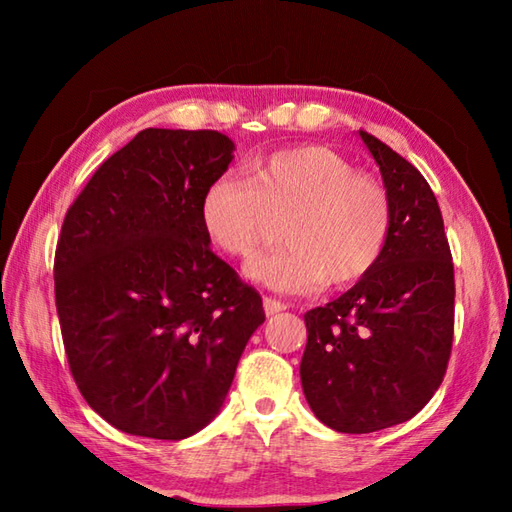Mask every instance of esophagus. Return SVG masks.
I'll return each mask as SVG.
<instances>
[{
	"instance_id": "34e87169",
	"label": "esophagus",
	"mask_w": 512,
	"mask_h": 512,
	"mask_svg": "<svg viewBox=\"0 0 512 512\" xmlns=\"http://www.w3.org/2000/svg\"><path fill=\"white\" fill-rule=\"evenodd\" d=\"M288 306L284 301H279V299H273V297H266L264 299V310H266V314L268 317H275V314H279V312H284Z\"/></svg>"
}]
</instances>
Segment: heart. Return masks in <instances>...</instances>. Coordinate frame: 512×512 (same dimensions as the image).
I'll list each match as a JSON object with an SVG mask.
<instances>
[{"mask_svg":"<svg viewBox=\"0 0 512 512\" xmlns=\"http://www.w3.org/2000/svg\"><path fill=\"white\" fill-rule=\"evenodd\" d=\"M385 184L321 145L281 149L220 176L202 195V224L224 253L248 259L275 237L288 246L259 257L246 275L279 292L345 288L365 279L391 235Z\"/></svg>","mask_w":512,"mask_h":512,"instance_id":"heart-1","label":"heart"}]
</instances>
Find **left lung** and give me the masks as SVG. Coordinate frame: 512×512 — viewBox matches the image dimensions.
<instances>
[{
  "mask_svg": "<svg viewBox=\"0 0 512 512\" xmlns=\"http://www.w3.org/2000/svg\"><path fill=\"white\" fill-rule=\"evenodd\" d=\"M391 200V235L365 279L303 314L301 385L310 409L341 433H372L427 405L447 374L455 279L436 195L383 140L361 132Z\"/></svg>",
  "mask_w": 512,
  "mask_h": 512,
  "instance_id": "obj_1",
  "label": "left lung"
}]
</instances>
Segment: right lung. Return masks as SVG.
Masks as SVG:
<instances>
[{
	"mask_svg": "<svg viewBox=\"0 0 512 512\" xmlns=\"http://www.w3.org/2000/svg\"><path fill=\"white\" fill-rule=\"evenodd\" d=\"M233 147L215 129H143L65 213L54 250L65 356L88 405L132 436L182 440L209 424L266 321L202 224Z\"/></svg>",
	"mask_w": 512,
	"mask_h": 512,
	"instance_id": "add662e5",
	"label": "right lung"
}]
</instances>
